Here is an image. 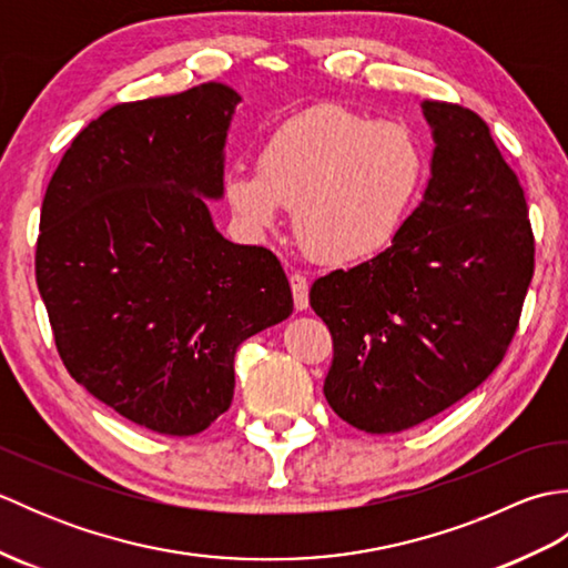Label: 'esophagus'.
<instances>
[{
    "label": "esophagus",
    "mask_w": 568,
    "mask_h": 568,
    "mask_svg": "<svg viewBox=\"0 0 568 568\" xmlns=\"http://www.w3.org/2000/svg\"><path fill=\"white\" fill-rule=\"evenodd\" d=\"M291 291L297 310H307L310 307V283L303 273H293L291 275Z\"/></svg>",
    "instance_id": "1"
}]
</instances>
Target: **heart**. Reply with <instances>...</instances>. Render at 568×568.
<instances>
[{
	"label": "heart",
	"mask_w": 568,
	"mask_h": 568,
	"mask_svg": "<svg viewBox=\"0 0 568 568\" xmlns=\"http://www.w3.org/2000/svg\"><path fill=\"white\" fill-rule=\"evenodd\" d=\"M425 180V151L403 124L376 122L322 102L277 124L258 149V168L226 175V200L263 232L295 207V234L324 263L376 256L400 232Z\"/></svg>",
	"instance_id": "obj_1"
}]
</instances>
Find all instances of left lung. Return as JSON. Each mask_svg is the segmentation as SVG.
I'll list each match as a JSON object with an SVG mask.
<instances>
[{"label": "left lung", "mask_w": 568, "mask_h": 568, "mask_svg": "<svg viewBox=\"0 0 568 568\" xmlns=\"http://www.w3.org/2000/svg\"><path fill=\"white\" fill-rule=\"evenodd\" d=\"M425 200L378 256L317 277L310 305L334 358L324 397L371 434L419 425L476 390L520 324L535 273L525 190L476 112L425 102Z\"/></svg>", "instance_id": "obj_1"}]
</instances>
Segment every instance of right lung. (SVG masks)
<instances>
[{
	"instance_id": "right-lung-1",
	"label": "right lung",
	"mask_w": 568,
	"mask_h": 568,
	"mask_svg": "<svg viewBox=\"0 0 568 568\" xmlns=\"http://www.w3.org/2000/svg\"><path fill=\"white\" fill-rule=\"evenodd\" d=\"M239 94L204 82L124 102L72 139L45 187L36 283L63 366L136 425L207 429L239 344L293 312L283 265L212 224Z\"/></svg>"
}]
</instances>
